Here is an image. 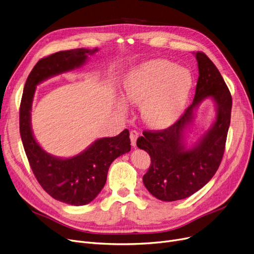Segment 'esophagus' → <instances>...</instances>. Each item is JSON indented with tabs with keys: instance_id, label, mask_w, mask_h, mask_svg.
Segmentation results:
<instances>
[{
	"instance_id": "obj_1",
	"label": "esophagus",
	"mask_w": 254,
	"mask_h": 254,
	"mask_svg": "<svg viewBox=\"0 0 254 254\" xmlns=\"http://www.w3.org/2000/svg\"><path fill=\"white\" fill-rule=\"evenodd\" d=\"M139 137V132L137 130H131L129 132V138H130V143L132 147H136L137 146V139Z\"/></svg>"
}]
</instances>
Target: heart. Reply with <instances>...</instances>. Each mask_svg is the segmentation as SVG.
<instances>
[{
	"instance_id": "b5f03b06",
	"label": "heart",
	"mask_w": 254,
	"mask_h": 254,
	"mask_svg": "<svg viewBox=\"0 0 254 254\" xmlns=\"http://www.w3.org/2000/svg\"><path fill=\"white\" fill-rule=\"evenodd\" d=\"M192 85L193 76L190 70L167 60H151L128 73L124 92L128 102L141 105L146 124L153 128H164L181 116Z\"/></svg>"
}]
</instances>
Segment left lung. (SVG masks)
<instances>
[{
    "instance_id": "obj_1",
    "label": "left lung",
    "mask_w": 254,
    "mask_h": 254,
    "mask_svg": "<svg viewBox=\"0 0 254 254\" xmlns=\"http://www.w3.org/2000/svg\"><path fill=\"white\" fill-rule=\"evenodd\" d=\"M198 78L192 104L177 122L161 131H143L137 146L148 152L151 165L143 183L156 198L174 202L189 197L214 176L224 152L231 123L232 96L218 69L203 52L194 53ZM215 103L216 120L194 144L187 147V132L200 103Z\"/></svg>"
}]
</instances>
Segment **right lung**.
Wrapping results in <instances>:
<instances>
[{"label":"right lung","instance_id":"add662e5","mask_svg":"<svg viewBox=\"0 0 254 254\" xmlns=\"http://www.w3.org/2000/svg\"><path fill=\"white\" fill-rule=\"evenodd\" d=\"M99 48L60 51L40 60L24 84L19 109L20 137L30 166L40 185L60 202L83 206L96 198L107 180L112 162L130 150L129 132L101 138L72 157H58L46 152L36 141L32 128V105L37 85L57 75L81 66Z\"/></svg>","mask_w":254,"mask_h":254}]
</instances>
